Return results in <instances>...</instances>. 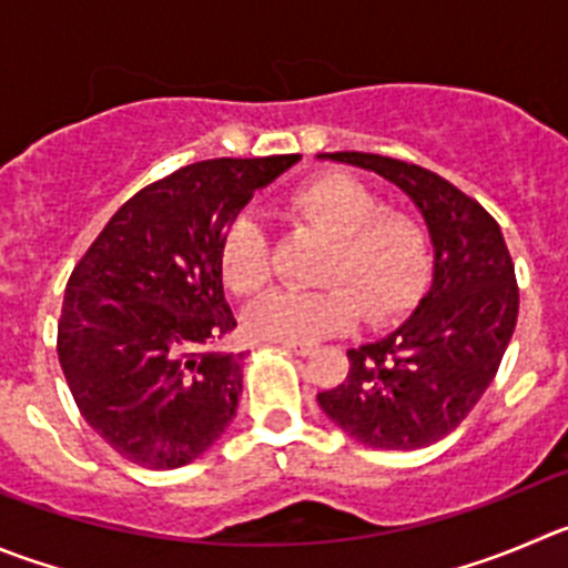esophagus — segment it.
I'll return each instance as SVG.
<instances>
[{"label": "esophagus", "mask_w": 568, "mask_h": 568, "mask_svg": "<svg viewBox=\"0 0 568 568\" xmlns=\"http://www.w3.org/2000/svg\"><path fill=\"white\" fill-rule=\"evenodd\" d=\"M278 345L284 351H293V354H301V356H306V354H312V351H315V345H312V343H290V339H281Z\"/></svg>", "instance_id": "1"}]
</instances>
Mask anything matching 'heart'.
Segmentation results:
<instances>
[{
    "label": "heart",
    "mask_w": 568,
    "mask_h": 568,
    "mask_svg": "<svg viewBox=\"0 0 568 568\" xmlns=\"http://www.w3.org/2000/svg\"><path fill=\"white\" fill-rule=\"evenodd\" d=\"M295 225L326 236L321 290H275L247 312V332L262 339L315 343L356 326L396 321L415 304L429 270V234L415 214L382 206L374 186L348 172H323L284 200ZM229 290L253 298L273 278L270 236L253 217L229 225L220 242Z\"/></svg>",
    "instance_id": "heart-1"
}]
</instances>
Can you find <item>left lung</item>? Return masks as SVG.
I'll use <instances>...</instances> for the list:
<instances>
[{
    "label": "left lung",
    "mask_w": 568,
    "mask_h": 568,
    "mask_svg": "<svg viewBox=\"0 0 568 568\" xmlns=\"http://www.w3.org/2000/svg\"><path fill=\"white\" fill-rule=\"evenodd\" d=\"M402 186L429 225L435 281L402 328L348 351L323 413L374 449H424L466 420L494 382L518 317V284L499 223L477 200L418 164L328 153Z\"/></svg>",
    "instance_id": "1"
}]
</instances>
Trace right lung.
Segmentation results:
<instances>
[{"instance_id": "obj_1", "label": "right lung", "mask_w": 568, "mask_h": 568, "mask_svg": "<svg viewBox=\"0 0 568 568\" xmlns=\"http://www.w3.org/2000/svg\"><path fill=\"white\" fill-rule=\"evenodd\" d=\"M301 155L212 159L139 189L67 281L58 359L80 415L144 468H181L236 415L242 354L220 242L256 189Z\"/></svg>"}]
</instances>
